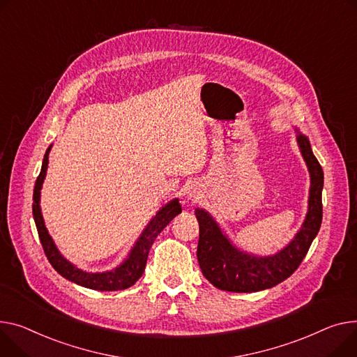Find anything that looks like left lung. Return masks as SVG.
<instances>
[{
	"label": "left lung",
	"instance_id": "obj_1",
	"mask_svg": "<svg viewBox=\"0 0 357 357\" xmlns=\"http://www.w3.org/2000/svg\"><path fill=\"white\" fill-rule=\"evenodd\" d=\"M297 142L312 178L308 212L296 238L278 254L258 258L238 251L204 209H195L199 222L198 263L204 277L213 287L234 293L261 291L289 278L301 264L321 225L323 169L312 152L308 139L298 133Z\"/></svg>",
	"mask_w": 357,
	"mask_h": 357
}]
</instances>
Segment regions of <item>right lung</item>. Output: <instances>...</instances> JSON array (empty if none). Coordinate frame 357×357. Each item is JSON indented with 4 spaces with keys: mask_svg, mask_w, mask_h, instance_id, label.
I'll list each match as a JSON object with an SVG mask.
<instances>
[{
    "mask_svg": "<svg viewBox=\"0 0 357 357\" xmlns=\"http://www.w3.org/2000/svg\"><path fill=\"white\" fill-rule=\"evenodd\" d=\"M49 153H50V148L47 149L44 159H43V165H41V171L40 175L37 176L36 185H34V194H33V217L36 221V227H37V232H38V238L41 241L44 254L47 257V259L50 261V264L53 266V268L61 274L64 278L73 281L79 286H83L86 289H91V290H99V291H117V290H125L142 277L146 267V259H148V254L149 250L155 241L156 236L162 232V229L168 225L178 213L182 211L181 205L178 202V199L171 201L169 204H166L158 213L155 215V218L149 222V225L146 227V229L144 231V234L140 235L139 241L136 243L135 248L132 250L129 258L125 261V263L117 267L113 271H107V273H86L77 267H75L71 263L59 252V250L56 248L52 236L47 232V228L44 225L43 217H41V209H40V189L45 176V171H47V163H49Z\"/></svg>",
    "mask_w": 357,
    "mask_h": 357,
    "instance_id": "1",
    "label": "right lung"
}]
</instances>
